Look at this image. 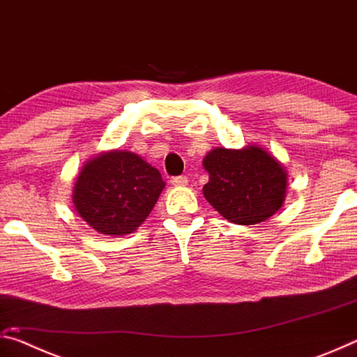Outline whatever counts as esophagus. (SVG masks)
Here are the masks:
<instances>
[{
	"instance_id": "esophagus-1",
	"label": "esophagus",
	"mask_w": 357,
	"mask_h": 357,
	"mask_svg": "<svg viewBox=\"0 0 357 357\" xmlns=\"http://www.w3.org/2000/svg\"><path fill=\"white\" fill-rule=\"evenodd\" d=\"M170 183H172L173 185L183 187V185H187V183H189V179H187V176H176V178H172Z\"/></svg>"
}]
</instances>
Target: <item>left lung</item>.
<instances>
[{
	"instance_id": "8db88e82",
	"label": "left lung",
	"mask_w": 357,
	"mask_h": 357,
	"mask_svg": "<svg viewBox=\"0 0 357 357\" xmlns=\"http://www.w3.org/2000/svg\"><path fill=\"white\" fill-rule=\"evenodd\" d=\"M203 167L209 173L203 195L228 222L255 225L274 215L285 202V168L257 144L214 148L203 159Z\"/></svg>"
}]
</instances>
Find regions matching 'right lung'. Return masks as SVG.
Instances as JSON below:
<instances>
[{"label": "right lung", "instance_id": "right-lung-1", "mask_svg": "<svg viewBox=\"0 0 357 357\" xmlns=\"http://www.w3.org/2000/svg\"><path fill=\"white\" fill-rule=\"evenodd\" d=\"M164 187L159 170L140 155L113 149L83 165L72 200L78 215L96 231L123 236L146 220Z\"/></svg>", "mask_w": 357, "mask_h": 357}]
</instances>
